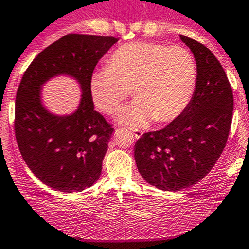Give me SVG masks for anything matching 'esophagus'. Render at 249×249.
Instances as JSON below:
<instances>
[{
	"instance_id": "1",
	"label": "esophagus",
	"mask_w": 249,
	"mask_h": 249,
	"mask_svg": "<svg viewBox=\"0 0 249 249\" xmlns=\"http://www.w3.org/2000/svg\"><path fill=\"white\" fill-rule=\"evenodd\" d=\"M142 136H143V132H142V131H138V129H136V131H133V137H134V138H136V139H139Z\"/></svg>"
}]
</instances>
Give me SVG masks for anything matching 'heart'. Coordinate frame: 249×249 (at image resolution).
<instances>
[{"mask_svg": "<svg viewBox=\"0 0 249 249\" xmlns=\"http://www.w3.org/2000/svg\"><path fill=\"white\" fill-rule=\"evenodd\" d=\"M197 63L182 46L154 41L124 44L111 53L107 68L93 73L90 93L95 105L116 115L133 91V105L120 121L132 127L155 120L169 123L178 118L193 96Z\"/></svg>", "mask_w": 249, "mask_h": 249, "instance_id": "1", "label": "heart"}]
</instances>
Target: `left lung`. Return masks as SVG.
<instances>
[{
    "label": "left lung",
    "mask_w": 249,
    "mask_h": 249,
    "mask_svg": "<svg viewBox=\"0 0 249 249\" xmlns=\"http://www.w3.org/2000/svg\"><path fill=\"white\" fill-rule=\"evenodd\" d=\"M197 62V83L184 112L165 128L144 133L134 145L142 177L178 192L204 178L226 145L232 122V88L221 63L200 42L179 35Z\"/></svg>",
    "instance_id": "8db88e82"
}]
</instances>
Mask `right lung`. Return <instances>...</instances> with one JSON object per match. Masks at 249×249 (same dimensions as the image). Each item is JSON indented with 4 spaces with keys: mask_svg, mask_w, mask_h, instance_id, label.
Returning a JSON list of instances; mask_svg holds the SVG:
<instances>
[{
    "mask_svg": "<svg viewBox=\"0 0 249 249\" xmlns=\"http://www.w3.org/2000/svg\"><path fill=\"white\" fill-rule=\"evenodd\" d=\"M117 41L113 36L67 34L42 50L23 74L16 96L14 133L25 164L51 188L80 192L100 176L113 128L94 110L90 78L99 60ZM60 74L75 77L82 88L81 104L72 115H53L41 104L42 84Z\"/></svg>",
    "mask_w": 249,
    "mask_h": 249,
    "instance_id": "1",
    "label": "right lung"
}]
</instances>
